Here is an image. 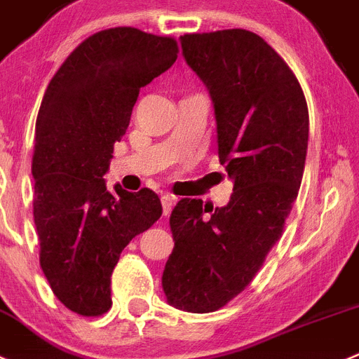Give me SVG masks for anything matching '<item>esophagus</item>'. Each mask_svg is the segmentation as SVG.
I'll list each match as a JSON object with an SVG mask.
<instances>
[{
    "label": "esophagus",
    "instance_id": "1",
    "mask_svg": "<svg viewBox=\"0 0 359 359\" xmlns=\"http://www.w3.org/2000/svg\"><path fill=\"white\" fill-rule=\"evenodd\" d=\"M160 199H162V208H163V215H169L170 211H172V206H174V201H176V197L174 196H170V194H163L162 197H160Z\"/></svg>",
    "mask_w": 359,
    "mask_h": 359
}]
</instances>
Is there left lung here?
Segmentation results:
<instances>
[{"label":"left lung","instance_id":"1","mask_svg":"<svg viewBox=\"0 0 359 359\" xmlns=\"http://www.w3.org/2000/svg\"><path fill=\"white\" fill-rule=\"evenodd\" d=\"M182 49L210 91L218 160L234 189L224 208L176 204L162 285L170 305L208 313L247 289L284 233L305 170L309 107L289 65L255 33H189Z\"/></svg>","mask_w":359,"mask_h":359}]
</instances>
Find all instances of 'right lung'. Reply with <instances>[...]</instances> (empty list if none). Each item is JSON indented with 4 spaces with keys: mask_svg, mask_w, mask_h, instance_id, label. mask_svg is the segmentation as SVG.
Masks as SVG:
<instances>
[{
    "mask_svg": "<svg viewBox=\"0 0 359 359\" xmlns=\"http://www.w3.org/2000/svg\"><path fill=\"white\" fill-rule=\"evenodd\" d=\"M177 53L172 36L104 29L72 50L43 95L32 160L40 266L54 296L79 316L111 309L123 248L162 217L153 190L116 185L112 194L102 176L141 88L172 67Z\"/></svg>",
    "mask_w": 359,
    "mask_h": 359,
    "instance_id": "1",
    "label": "right lung"
}]
</instances>
